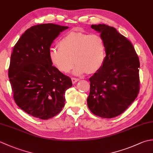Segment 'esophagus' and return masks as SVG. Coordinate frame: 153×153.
<instances>
[{
  "label": "esophagus",
  "instance_id": "34e87169",
  "mask_svg": "<svg viewBox=\"0 0 153 153\" xmlns=\"http://www.w3.org/2000/svg\"><path fill=\"white\" fill-rule=\"evenodd\" d=\"M79 80V78H76V77H72V78H71V82H72L73 84H75L76 82H78Z\"/></svg>",
  "mask_w": 153,
  "mask_h": 153
}]
</instances>
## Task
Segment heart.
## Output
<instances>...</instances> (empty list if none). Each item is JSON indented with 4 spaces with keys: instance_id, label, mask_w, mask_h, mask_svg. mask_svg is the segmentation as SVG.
I'll use <instances>...</instances> for the list:
<instances>
[{
    "instance_id": "obj_1",
    "label": "heart",
    "mask_w": 153,
    "mask_h": 153,
    "mask_svg": "<svg viewBox=\"0 0 153 153\" xmlns=\"http://www.w3.org/2000/svg\"><path fill=\"white\" fill-rule=\"evenodd\" d=\"M58 47L51 48V62L62 73H68L73 68L74 74H93L103 66L106 58L105 45L102 38L97 34L71 31L61 39Z\"/></svg>"
}]
</instances>
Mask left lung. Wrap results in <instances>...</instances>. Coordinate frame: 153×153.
I'll return each instance as SVG.
<instances>
[{
	"instance_id": "left-lung-1",
	"label": "left lung",
	"mask_w": 153,
	"mask_h": 153,
	"mask_svg": "<svg viewBox=\"0 0 153 153\" xmlns=\"http://www.w3.org/2000/svg\"><path fill=\"white\" fill-rule=\"evenodd\" d=\"M105 45L102 67L89 78L87 106L93 114L112 118L121 114L137 98L139 60L131 43L114 27L91 25Z\"/></svg>"
}]
</instances>
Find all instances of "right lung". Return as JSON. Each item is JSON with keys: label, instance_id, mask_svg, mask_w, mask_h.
<instances>
[{"label": "right lung", "instance_id": "obj_1", "mask_svg": "<svg viewBox=\"0 0 153 153\" xmlns=\"http://www.w3.org/2000/svg\"><path fill=\"white\" fill-rule=\"evenodd\" d=\"M54 24L34 25L14 45L8 77L13 97L19 108L35 118L48 120L65 105V93L72 86L69 77L53 66L51 44L68 29Z\"/></svg>", "mask_w": 153, "mask_h": 153}]
</instances>
